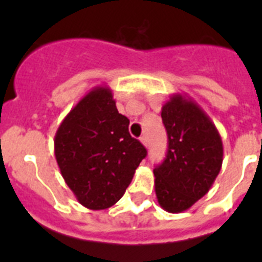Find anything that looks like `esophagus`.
Segmentation results:
<instances>
[{
    "label": "esophagus",
    "instance_id": "34e87169",
    "mask_svg": "<svg viewBox=\"0 0 262 262\" xmlns=\"http://www.w3.org/2000/svg\"><path fill=\"white\" fill-rule=\"evenodd\" d=\"M140 142H142V144L144 145V147H148V144H149V140H148L147 135H143L142 138H140Z\"/></svg>",
    "mask_w": 262,
    "mask_h": 262
}]
</instances>
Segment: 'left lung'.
Returning a JSON list of instances; mask_svg holds the SVG:
<instances>
[{
	"instance_id": "8db88e82",
	"label": "left lung",
	"mask_w": 262,
	"mask_h": 262,
	"mask_svg": "<svg viewBox=\"0 0 262 262\" xmlns=\"http://www.w3.org/2000/svg\"><path fill=\"white\" fill-rule=\"evenodd\" d=\"M168 152L156 166L155 191L165 211H186L209 193L223 163V143L200 105L176 93L161 108Z\"/></svg>"
}]
</instances>
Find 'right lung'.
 <instances>
[{
  "instance_id": "1",
  "label": "right lung",
  "mask_w": 262,
  "mask_h": 262,
  "mask_svg": "<svg viewBox=\"0 0 262 262\" xmlns=\"http://www.w3.org/2000/svg\"><path fill=\"white\" fill-rule=\"evenodd\" d=\"M108 86L99 85L78 101L55 135V157L76 200L89 210H105L123 196L147 156L128 133Z\"/></svg>"
}]
</instances>
